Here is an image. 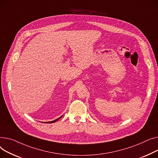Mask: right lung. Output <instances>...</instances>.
Returning <instances> with one entry per match:
<instances>
[{"label":"right lung","instance_id":"right-lung-1","mask_svg":"<svg viewBox=\"0 0 158 158\" xmlns=\"http://www.w3.org/2000/svg\"><path fill=\"white\" fill-rule=\"evenodd\" d=\"M62 117V115L61 116V117H60L59 118H57V119H55V120H52V121H50V122H45L44 123H55L56 121H57L58 120H59L61 117Z\"/></svg>","mask_w":158,"mask_h":158}]
</instances>
